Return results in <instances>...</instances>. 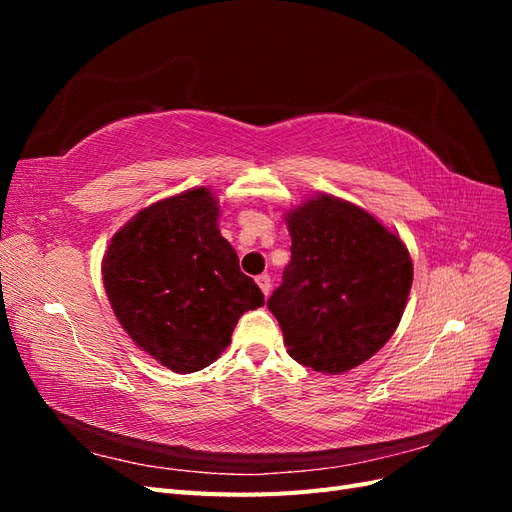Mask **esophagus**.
Listing matches in <instances>:
<instances>
[{
  "label": "esophagus",
  "mask_w": 512,
  "mask_h": 512,
  "mask_svg": "<svg viewBox=\"0 0 512 512\" xmlns=\"http://www.w3.org/2000/svg\"><path fill=\"white\" fill-rule=\"evenodd\" d=\"M256 284H258V288L262 290V294H265V297H269V292H271V277H269L267 273H262V275L256 277Z\"/></svg>",
  "instance_id": "esophagus-1"
}]
</instances>
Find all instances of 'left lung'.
Masks as SVG:
<instances>
[{
  "mask_svg": "<svg viewBox=\"0 0 512 512\" xmlns=\"http://www.w3.org/2000/svg\"><path fill=\"white\" fill-rule=\"evenodd\" d=\"M286 222L292 258L267 307L294 361L344 374L395 333L412 286L410 254L374 215L329 194L288 211Z\"/></svg>",
  "mask_w": 512,
  "mask_h": 512,
  "instance_id": "8db88e82",
  "label": "left lung"
}]
</instances>
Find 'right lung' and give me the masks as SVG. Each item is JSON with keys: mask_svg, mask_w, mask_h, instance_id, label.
I'll use <instances>...</instances> for the list:
<instances>
[{"mask_svg": "<svg viewBox=\"0 0 512 512\" xmlns=\"http://www.w3.org/2000/svg\"><path fill=\"white\" fill-rule=\"evenodd\" d=\"M218 198L188 190L136 213L102 260L104 288L126 333L177 374L211 365L237 320L265 303L220 235Z\"/></svg>", "mask_w": 512, "mask_h": 512, "instance_id": "obj_1", "label": "right lung"}]
</instances>
